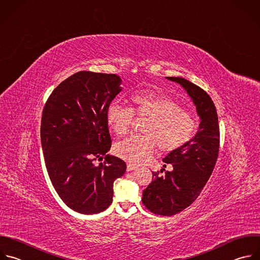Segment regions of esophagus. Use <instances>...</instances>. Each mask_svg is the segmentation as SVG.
<instances>
[{
	"instance_id": "esophagus-1",
	"label": "esophagus",
	"mask_w": 260,
	"mask_h": 260,
	"mask_svg": "<svg viewBox=\"0 0 260 260\" xmlns=\"http://www.w3.org/2000/svg\"><path fill=\"white\" fill-rule=\"evenodd\" d=\"M135 168H136V166L133 165V164H128V165H127V171H132V170H134Z\"/></svg>"
}]
</instances>
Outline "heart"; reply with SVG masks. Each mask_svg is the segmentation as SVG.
Wrapping results in <instances>:
<instances>
[{
  "label": "heart",
  "mask_w": 260,
  "mask_h": 260,
  "mask_svg": "<svg viewBox=\"0 0 260 260\" xmlns=\"http://www.w3.org/2000/svg\"><path fill=\"white\" fill-rule=\"evenodd\" d=\"M133 108L112 102L107 108V122L118 135H126L134 123V113L139 118H148L143 135H132L115 144L119 158L132 164L146 162L155 147L161 152H172L185 145L196 134L198 123L186 111L168 95L142 90L131 97Z\"/></svg>",
  "instance_id": "obj_1"
}]
</instances>
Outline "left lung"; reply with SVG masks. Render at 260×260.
Returning a JSON list of instances; mask_svg holds the SVG:
<instances>
[{
  "label": "left lung",
  "mask_w": 260,
  "mask_h": 260,
  "mask_svg": "<svg viewBox=\"0 0 260 260\" xmlns=\"http://www.w3.org/2000/svg\"><path fill=\"white\" fill-rule=\"evenodd\" d=\"M180 84L194 103L200 126L196 135L163 159L173 170L152 172L153 180L142 192V203L158 215L171 216L194 202L212 174L219 150V125L211 97L183 78L167 77ZM166 167V165H165ZM162 172V170H161Z\"/></svg>",
  "instance_id": "8db88e82"
}]
</instances>
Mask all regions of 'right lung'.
<instances>
[{
	"label": "right lung",
	"mask_w": 260,
	"mask_h": 260,
	"mask_svg": "<svg viewBox=\"0 0 260 260\" xmlns=\"http://www.w3.org/2000/svg\"><path fill=\"white\" fill-rule=\"evenodd\" d=\"M121 83L114 74L79 72L54 89L43 110L41 142L50 180L64 204L82 214L108 208L114 181L127 168L107 154L112 139L106 113ZM103 155L105 162L96 167Z\"/></svg>",
	"instance_id": "right-lung-1"
}]
</instances>
